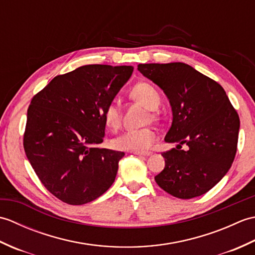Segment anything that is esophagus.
Here are the masks:
<instances>
[{
    "label": "esophagus",
    "mask_w": 255,
    "mask_h": 255,
    "mask_svg": "<svg viewBox=\"0 0 255 255\" xmlns=\"http://www.w3.org/2000/svg\"><path fill=\"white\" fill-rule=\"evenodd\" d=\"M136 155H140V156H149L152 154V152H150V151H145V152H133Z\"/></svg>",
    "instance_id": "34e87169"
}]
</instances>
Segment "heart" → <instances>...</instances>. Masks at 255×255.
Returning a JSON list of instances; mask_svg holds the SVG:
<instances>
[{
	"mask_svg": "<svg viewBox=\"0 0 255 255\" xmlns=\"http://www.w3.org/2000/svg\"><path fill=\"white\" fill-rule=\"evenodd\" d=\"M132 100L147 107L150 111L158 110L161 104V96L154 86L149 83L141 82L133 86L130 90ZM103 119L108 128L117 129L122 122V111L116 101H111L104 107ZM156 139V133L151 128L128 129L112 140L114 149L122 151H132V152H143L152 145Z\"/></svg>",
	"mask_w": 255,
	"mask_h": 255,
	"instance_id": "1",
	"label": "heart"
}]
</instances>
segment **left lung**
Listing matches in <instances>:
<instances>
[{
    "label": "left lung",
    "instance_id": "obj_1",
    "mask_svg": "<svg viewBox=\"0 0 255 255\" xmlns=\"http://www.w3.org/2000/svg\"><path fill=\"white\" fill-rule=\"evenodd\" d=\"M138 70L169 99L173 121L164 140L178 143L162 153L165 166L154 177L156 184L182 199L207 193L235 160L240 128L237 111L223 86L186 63H144ZM182 144L189 147L186 151L178 149Z\"/></svg>",
    "mask_w": 255,
    "mask_h": 255
}]
</instances>
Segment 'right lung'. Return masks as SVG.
I'll return each mask as SVG.
<instances>
[{
  "label": "right lung",
  "mask_w": 255,
  "mask_h": 255,
  "mask_svg": "<svg viewBox=\"0 0 255 255\" xmlns=\"http://www.w3.org/2000/svg\"><path fill=\"white\" fill-rule=\"evenodd\" d=\"M131 66L89 64L57 75L27 111L24 149L40 182L70 205L100 197L115 181L121 151L103 142L104 107L131 77Z\"/></svg>",
  "instance_id": "right-lung-1"
}]
</instances>
